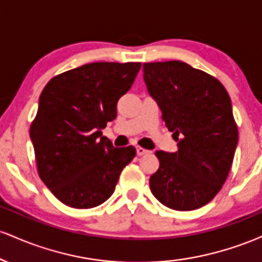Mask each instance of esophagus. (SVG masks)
Segmentation results:
<instances>
[{
  "mask_svg": "<svg viewBox=\"0 0 262 262\" xmlns=\"http://www.w3.org/2000/svg\"><path fill=\"white\" fill-rule=\"evenodd\" d=\"M149 150H146V149H144V148H141V146H137V154L139 155V156H141V155H145V154H149Z\"/></svg>",
  "mask_w": 262,
  "mask_h": 262,
  "instance_id": "1",
  "label": "esophagus"
}]
</instances>
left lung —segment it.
<instances>
[{
  "label": "left lung",
  "instance_id": "1",
  "mask_svg": "<svg viewBox=\"0 0 262 262\" xmlns=\"http://www.w3.org/2000/svg\"><path fill=\"white\" fill-rule=\"evenodd\" d=\"M144 81L177 141V151H156L150 177L156 200L175 210L206 206L227 180L237 127L227 90L215 77L182 61L145 62Z\"/></svg>",
  "mask_w": 262,
  "mask_h": 262
}]
</instances>
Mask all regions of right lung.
I'll return each instance as SVG.
<instances>
[{"label":"right lung","instance_id":"1","mask_svg":"<svg viewBox=\"0 0 262 262\" xmlns=\"http://www.w3.org/2000/svg\"><path fill=\"white\" fill-rule=\"evenodd\" d=\"M140 62H91L53 77L31 125L39 177L60 202L92 208L112 196L134 146L114 148L101 129L117 116Z\"/></svg>","mask_w":262,"mask_h":262}]
</instances>
